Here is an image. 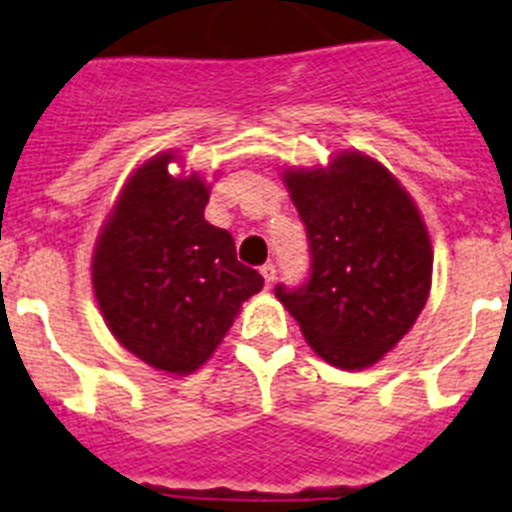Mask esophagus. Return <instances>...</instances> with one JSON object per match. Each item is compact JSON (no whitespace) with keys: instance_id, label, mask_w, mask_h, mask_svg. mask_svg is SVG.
I'll list each match as a JSON object with an SVG mask.
<instances>
[{"instance_id":"34e87169","label":"esophagus","mask_w":512,"mask_h":512,"mask_svg":"<svg viewBox=\"0 0 512 512\" xmlns=\"http://www.w3.org/2000/svg\"><path fill=\"white\" fill-rule=\"evenodd\" d=\"M261 277H264L266 287H271V284H274V279H277V269H274V264L261 266Z\"/></svg>"}]
</instances>
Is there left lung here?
Listing matches in <instances>:
<instances>
[{
	"mask_svg": "<svg viewBox=\"0 0 512 512\" xmlns=\"http://www.w3.org/2000/svg\"><path fill=\"white\" fill-rule=\"evenodd\" d=\"M310 274L274 295L328 364L364 369L400 341L431 292L433 251L408 192L382 164L341 153L330 169L287 171Z\"/></svg>",
	"mask_w": 512,
	"mask_h": 512,
	"instance_id": "1",
	"label": "left lung"
}]
</instances>
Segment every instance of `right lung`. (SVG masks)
Wrapping results in <instances>:
<instances>
[{"mask_svg": "<svg viewBox=\"0 0 512 512\" xmlns=\"http://www.w3.org/2000/svg\"><path fill=\"white\" fill-rule=\"evenodd\" d=\"M153 156L122 189L97 241L92 282L107 328L146 364L189 374L212 356L264 277L235 259L233 235L205 220L197 176Z\"/></svg>", "mask_w": 512, "mask_h": 512, "instance_id": "right-lung-1", "label": "right lung"}]
</instances>
